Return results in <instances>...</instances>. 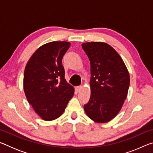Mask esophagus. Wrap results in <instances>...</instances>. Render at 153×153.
<instances>
[{
	"instance_id": "1",
	"label": "esophagus",
	"mask_w": 153,
	"mask_h": 153,
	"mask_svg": "<svg viewBox=\"0 0 153 153\" xmlns=\"http://www.w3.org/2000/svg\"><path fill=\"white\" fill-rule=\"evenodd\" d=\"M82 88V87L81 86H77L76 87V90L77 92H79L80 90H81Z\"/></svg>"
}]
</instances>
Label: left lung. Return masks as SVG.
Here are the masks:
<instances>
[{"mask_svg":"<svg viewBox=\"0 0 153 153\" xmlns=\"http://www.w3.org/2000/svg\"><path fill=\"white\" fill-rule=\"evenodd\" d=\"M82 46L90 62L91 94L84 108L94 122L103 123L115 117L126 99L129 74L117 52L107 43L91 42Z\"/></svg>","mask_w":153,"mask_h":153,"instance_id":"obj_1","label":"left lung"}]
</instances>
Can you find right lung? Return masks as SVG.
<instances>
[{
	"instance_id": "1",
	"label": "right lung",
	"mask_w": 153,
	"mask_h": 153,
	"mask_svg": "<svg viewBox=\"0 0 153 153\" xmlns=\"http://www.w3.org/2000/svg\"><path fill=\"white\" fill-rule=\"evenodd\" d=\"M71 43L53 41L38 48L27 61L24 90L28 102L45 121H53L63 113L74 94V88L65 79L62 59Z\"/></svg>"
}]
</instances>
